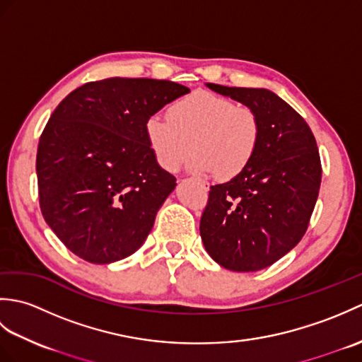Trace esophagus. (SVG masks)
Wrapping results in <instances>:
<instances>
[{
    "label": "esophagus",
    "mask_w": 362,
    "mask_h": 362,
    "mask_svg": "<svg viewBox=\"0 0 362 362\" xmlns=\"http://www.w3.org/2000/svg\"><path fill=\"white\" fill-rule=\"evenodd\" d=\"M199 185L202 187V189H204V191H209V188H210L209 182H205V180H199Z\"/></svg>",
    "instance_id": "34e87169"
}]
</instances>
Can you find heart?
Returning a JSON list of instances; mask_svg holds the SVG:
<instances>
[{"label": "heart", "instance_id": "heart-1", "mask_svg": "<svg viewBox=\"0 0 362 362\" xmlns=\"http://www.w3.org/2000/svg\"><path fill=\"white\" fill-rule=\"evenodd\" d=\"M166 117L151 115L144 124L146 140L165 171H177L193 149V171L232 179L257 156L261 122L247 105L197 90L169 105Z\"/></svg>", "mask_w": 362, "mask_h": 362}]
</instances>
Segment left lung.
<instances>
[{"label": "left lung", "instance_id": "obj_1", "mask_svg": "<svg viewBox=\"0 0 362 362\" xmlns=\"http://www.w3.org/2000/svg\"><path fill=\"white\" fill-rule=\"evenodd\" d=\"M255 110L261 140L255 158L227 183L210 187L201 216L209 255L222 267L255 272L296 247L316 205L322 165L310 126L264 88L209 83Z\"/></svg>", "mask_w": 362, "mask_h": 362}]
</instances>
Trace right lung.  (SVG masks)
Listing matches in <instances>:
<instances>
[{"instance_id":"1","label":"right lung","mask_w":362,"mask_h":362,"mask_svg":"<svg viewBox=\"0 0 362 362\" xmlns=\"http://www.w3.org/2000/svg\"><path fill=\"white\" fill-rule=\"evenodd\" d=\"M188 91L171 81L109 78L83 83L52 112L37 148L38 202L74 255L109 264L141 247L175 187L146 140V119Z\"/></svg>"}]
</instances>
